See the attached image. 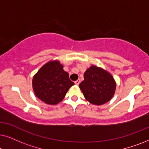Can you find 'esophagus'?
I'll return each mask as SVG.
<instances>
[{"label": "esophagus", "instance_id": "1", "mask_svg": "<svg viewBox=\"0 0 149 149\" xmlns=\"http://www.w3.org/2000/svg\"><path fill=\"white\" fill-rule=\"evenodd\" d=\"M81 83V80H80V79H78V80H77L76 81H74V83H75V84H76V85H79V83Z\"/></svg>", "mask_w": 149, "mask_h": 149}]
</instances>
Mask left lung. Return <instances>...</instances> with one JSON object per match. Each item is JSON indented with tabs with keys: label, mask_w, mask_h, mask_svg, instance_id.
<instances>
[{
	"label": "left lung",
	"mask_w": 149,
	"mask_h": 149,
	"mask_svg": "<svg viewBox=\"0 0 149 149\" xmlns=\"http://www.w3.org/2000/svg\"><path fill=\"white\" fill-rule=\"evenodd\" d=\"M79 87L89 102L102 105L109 102L115 93L116 83L111 74L95 66L85 71L84 81Z\"/></svg>",
	"instance_id": "1"
}]
</instances>
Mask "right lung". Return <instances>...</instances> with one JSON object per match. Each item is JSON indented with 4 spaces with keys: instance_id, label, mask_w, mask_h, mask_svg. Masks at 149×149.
Here are the masks:
<instances>
[{
    "instance_id": "obj_1",
    "label": "right lung",
    "mask_w": 149,
    "mask_h": 149,
    "mask_svg": "<svg viewBox=\"0 0 149 149\" xmlns=\"http://www.w3.org/2000/svg\"><path fill=\"white\" fill-rule=\"evenodd\" d=\"M74 83L58 61L44 65L34 75L32 85L35 95L45 103L56 104L62 101Z\"/></svg>"
}]
</instances>
